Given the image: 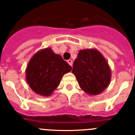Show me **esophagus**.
Segmentation results:
<instances>
[{
	"label": "esophagus",
	"instance_id": "1",
	"mask_svg": "<svg viewBox=\"0 0 135 135\" xmlns=\"http://www.w3.org/2000/svg\"><path fill=\"white\" fill-rule=\"evenodd\" d=\"M67 62L68 63L69 65H71V66L72 67V61H71V59H69V60H68V61H67Z\"/></svg>",
	"mask_w": 135,
	"mask_h": 135
}]
</instances>
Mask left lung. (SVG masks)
<instances>
[{"instance_id": "obj_1", "label": "left lung", "mask_w": 135, "mask_h": 135, "mask_svg": "<svg viewBox=\"0 0 135 135\" xmlns=\"http://www.w3.org/2000/svg\"><path fill=\"white\" fill-rule=\"evenodd\" d=\"M72 73L81 89L90 95H97L104 91L112 78L108 61L96 49H86L78 52Z\"/></svg>"}]
</instances>
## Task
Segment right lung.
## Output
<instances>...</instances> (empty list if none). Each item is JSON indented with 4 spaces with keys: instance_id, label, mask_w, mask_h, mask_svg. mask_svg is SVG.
Instances as JSON below:
<instances>
[{
    "instance_id": "right-lung-1",
    "label": "right lung",
    "mask_w": 135,
    "mask_h": 135,
    "mask_svg": "<svg viewBox=\"0 0 135 135\" xmlns=\"http://www.w3.org/2000/svg\"><path fill=\"white\" fill-rule=\"evenodd\" d=\"M71 67L51 48L40 49L28 62L26 70L27 84L37 95L49 97Z\"/></svg>"
}]
</instances>
